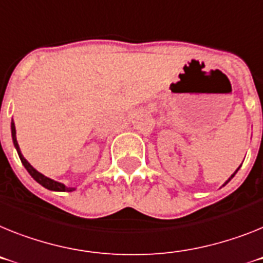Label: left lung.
I'll use <instances>...</instances> for the list:
<instances>
[{
    "label": "left lung",
    "instance_id": "1",
    "mask_svg": "<svg viewBox=\"0 0 263 263\" xmlns=\"http://www.w3.org/2000/svg\"><path fill=\"white\" fill-rule=\"evenodd\" d=\"M237 171H238V170H237ZM237 171H235V173H237ZM235 173H234V174H233V175H231V178H233V176H234V175H235ZM231 178H230V179H231ZM230 179H229V180H230Z\"/></svg>",
    "mask_w": 263,
    "mask_h": 263
}]
</instances>
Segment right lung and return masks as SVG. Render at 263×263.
<instances>
[{
  "label": "right lung",
  "mask_w": 263,
  "mask_h": 263,
  "mask_svg": "<svg viewBox=\"0 0 263 263\" xmlns=\"http://www.w3.org/2000/svg\"><path fill=\"white\" fill-rule=\"evenodd\" d=\"M12 138H13V143H14L15 149H17V152H18V156H20V159H21V162H23L24 167L28 170V173L32 175V178L36 180L37 183H40V184L45 187V189L52 190V191H64V193L73 191L74 190L73 187H67L65 184H63V183H59V182H56V180L49 179V178H46V176L43 175L41 173H39L37 170L33 168L32 165H30V163L28 162L25 158H24L23 154H21V151H20L18 143H17V139H15V127H14V123H13V121H12Z\"/></svg>",
  "instance_id": "add662e5"
}]
</instances>
